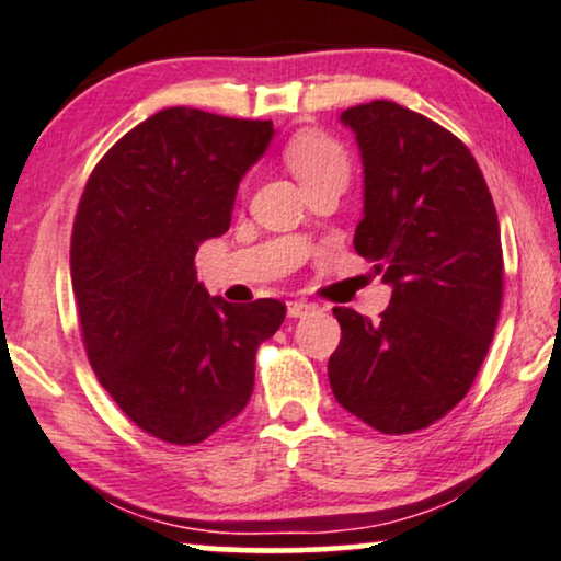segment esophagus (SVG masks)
<instances>
[{"mask_svg":"<svg viewBox=\"0 0 561 561\" xmlns=\"http://www.w3.org/2000/svg\"><path fill=\"white\" fill-rule=\"evenodd\" d=\"M314 311H317L314 304H307V301H288V317H294V319L309 317V314H314Z\"/></svg>","mask_w":561,"mask_h":561,"instance_id":"34e87169","label":"esophagus"}]
</instances>
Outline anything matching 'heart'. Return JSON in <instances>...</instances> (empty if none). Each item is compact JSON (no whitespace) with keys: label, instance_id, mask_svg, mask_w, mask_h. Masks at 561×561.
Instances as JSON below:
<instances>
[{"label":"heart","instance_id":"obj_1","mask_svg":"<svg viewBox=\"0 0 561 561\" xmlns=\"http://www.w3.org/2000/svg\"><path fill=\"white\" fill-rule=\"evenodd\" d=\"M288 170L296 174V180L304 187L317 183V180L330 178V174L351 172V159L337 138H332L324 130H301L286 144L283 151Z\"/></svg>","mask_w":561,"mask_h":561}]
</instances>
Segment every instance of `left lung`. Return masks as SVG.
I'll use <instances>...</instances> for the list:
<instances>
[{"label": "left lung", "instance_id": "1", "mask_svg": "<svg viewBox=\"0 0 561 561\" xmlns=\"http://www.w3.org/2000/svg\"><path fill=\"white\" fill-rule=\"evenodd\" d=\"M358 138L366 191L355 252L389 283L378 322L334 307L332 394L378 433L438 423L467 397L503 307V244L467 144L410 107L374 100L340 115Z\"/></svg>", "mask_w": 561, "mask_h": 561}]
</instances>
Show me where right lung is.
I'll return each instance as SVG.
<instances>
[{"label":"right lung","instance_id":"1","mask_svg":"<svg viewBox=\"0 0 561 561\" xmlns=\"http://www.w3.org/2000/svg\"><path fill=\"white\" fill-rule=\"evenodd\" d=\"M271 138V121L167 107L107 149L79 201L71 288L87 358L130 423L172 446L244 410L257 347L286 319L275 298H210L195 273Z\"/></svg>","mask_w":561,"mask_h":561}]
</instances>
